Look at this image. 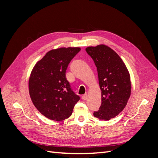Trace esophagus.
<instances>
[{
  "label": "esophagus",
  "mask_w": 158,
  "mask_h": 158,
  "mask_svg": "<svg viewBox=\"0 0 158 158\" xmlns=\"http://www.w3.org/2000/svg\"><path fill=\"white\" fill-rule=\"evenodd\" d=\"M88 99V94H84L82 95V99L83 100H86Z\"/></svg>",
  "instance_id": "1"
}]
</instances>
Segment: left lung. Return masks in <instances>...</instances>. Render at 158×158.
I'll use <instances>...</instances> for the list:
<instances>
[{"mask_svg":"<svg viewBox=\"0 0 158 158\" xmlns=\"http://www.w3.org/2000/svg\"><path fill=\"white\" fill-rule=\"evenodd\" d=\"M96 66L102 105L94 113L95 117L109 121L117 116L131 96V76L126 65L115 51L106 45L85 48Z\"/></svg>","mask_w":158,"mask_h":158,"instance_id":"obj_1","label":"left lung"}]
</instances>
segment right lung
I'll return each instance as SVG.
<instances>
[{"mask_svg":"<svg viewBox=\"0 0 158 158\" xmlns=\"http://www.w3.org/2000/svg\"><path fill=\"white\" fill-rule=\"evenodd\" d=\"M80 47H60L48 51L37 62L29 78L32 103L43 115L60 121L69 118L80 97L70 87L66 70Z\"/></svg>","mask_w":158,"mask_h":158,"instance_id":"obj_1","label":"right lung"}]
</instances>
